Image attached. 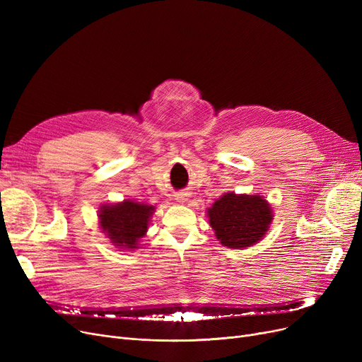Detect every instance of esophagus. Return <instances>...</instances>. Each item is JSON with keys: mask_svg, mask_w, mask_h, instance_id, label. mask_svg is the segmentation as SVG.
I'll return each instance as SVG.
<instances>
[{"mask_svg": "<svg viewBox=\"0 0 362 362\" xmlns=\"http://www.w3.org/2000/svg\"><path fill=\"white\" fill-rule=\"evenodd\" d=\"M187 199H189V195H187V194H185V192L176 194V201H177L179 204H185Z\"/></svg>", "mask_w": 362, "mask_h": 362, "instance_id": "1", "label": "esophagus"}]
</instances>
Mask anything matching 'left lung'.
Segmentation results:
<instances>
[{"instance_id":"obj_1","label":"left lung","mask_w":362,"mask_h":362,"mask_svg":"<svg viewBox=\"0 0 362 362\" xmlns=\"http://www.w3.org/2000/svg\"><path fill=\"white\" fill-rule=\"evenodd\" d=\"M217 240L232 250H245L267 235L273 208L262 195L226 192L206 210Z\"/></svg>"}]
</instances>
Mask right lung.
I'll list each match as a JSON object with an SVG mask.
<instances>
[{
  "instance_id": "add662e5",
  "label": "right lung",
  "mask_w": 362,
  "mask_h": 362,
  "mask_svg": "<svg viewBox=\"0 0 362 362\" xmlns=\"http://www.w3.org/2000/svg\"><path fill=\"white\" fill-rule=\"evenodd\" d=\"M154 211V205L135 199L103 204L98 210L100 230L119 251L130 252L139 248Z\"/></svg>"
}]
</instances>
